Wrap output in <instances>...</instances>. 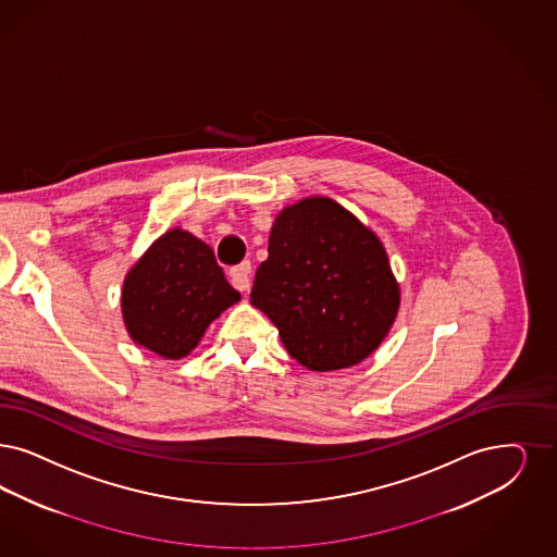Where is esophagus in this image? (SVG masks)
<instances>
[{
    "label": "esophagus",
    "instance_id": "34e87169",
    "mask_svg": "<svg viewBox=\"0 0 557 557\" xmlns=\"http://www.w3.org/2000/svg\"><path fill=\"white\" fill-rule=\"evenodd\" d=\"M249 274H251V262H249V260L242 262V264H237V267H233L231 272H228L231 285L235 288H239V290H248L249 285H251Z\"/></svg>",
    "mask_w": 557,
    "mask_h": 557
}]
</instances>
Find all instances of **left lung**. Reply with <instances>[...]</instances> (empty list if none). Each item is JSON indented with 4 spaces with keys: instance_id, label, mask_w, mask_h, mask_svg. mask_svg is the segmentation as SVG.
<instances>
[{
    "instance_id": "8db88e82",
    "label": "left lung",
    "mask_w": 557,
    "mask_h": 557,
    "mask_svg": "<svg viewBox=\"0 0 557 557\" xmlns=\"http://www.w3.org/2000/svg\"><path fill=\"white\" fill-rule=\"evenodd\" d=\"M249 297L288 355L313 371L363 361L388 334L400 301L380 239L330 198L278 214Z\"/></svg>"
}]
</instances>
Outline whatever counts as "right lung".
<instances>
[{"instance_id": "1", "label": "right lung", "mask_w": 557, "mask_h": 557, "mask_svg": "<svg viewBox=\"0 0 557 557\" xmlns=\"http://www.w3.org/2000/svg\"><path fill=\"white\" fill-rule=\"evenodd\" d=\"M239 299L214 251L182 228H171L127 272L122 293L129 336L166 359H182L208 324Z\"/></svg>"}]
</instances>
